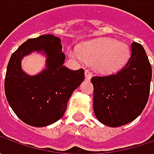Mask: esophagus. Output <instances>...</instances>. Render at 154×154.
Instances as JSON below:
<instances>
[{"label": "esophagus", "mask_w": 154, "mask_h": 154, "mask_svg": "<svg viewBox=\"0 0 154 154\" xmlns=\"http://www.w3.org/2000/svg\"><path fill=\"white\" fill-rule=\"evenodd\" d=\"M92 73L89 71V70H85V77H86V79L87 80H91V78H92Z\"/></svg>", "instance_id": "34e87169"}]
</instances>
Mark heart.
I'll return each instance as SVG.
<instances>
[{
  "label": "heart",
  "instance_id": "1",
  "mask_svg": "<svg viewBox=\"0 0 154 154\" xmlns=\"http://www.w3.org/2000/svg\"><path fill=\"white\" fill-rule=\"evenodd\" d=\"M68 56L79 62L92 63L100 73H109L127 60L128 48L126 44L111 39H96L84 43L80 51L69 50Z\"/></svg>",
  "mask_w": 154,
  "mask_h": 154
}]
</instances>
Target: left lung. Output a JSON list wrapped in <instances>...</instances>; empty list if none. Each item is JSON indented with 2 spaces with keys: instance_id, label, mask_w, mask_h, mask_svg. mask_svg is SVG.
<instances>
[{
  "instance_id": "8db88e82",
  "label": "left lung",
  "mask_w": 154,
  "mask_h": 154,
  "mask_svg": "<svg viewBox=\"0 0 154 154\" xmlns=\"http://www.w3.org/2000/svg\"><path fill=\"white\" fill-rule=\"evenodd\" d=\"M152 67L143 46L131 44V55L117 73L92 77L93 109L109 127L125 125L137 118L149 98Z\"/></svg>"
}]
</instances>
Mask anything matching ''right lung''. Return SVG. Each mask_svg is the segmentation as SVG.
<instances>
[{"mask_svg":"<svg viewBox=\"0 0 154 154\" xmlns=\"http://www.w3.org/2000/svg\"><path fill=\"white\" fill-rule=\"evenodd\" d=\"M61 39L53 35L30 38L13 53L5 77V93L16 116L28 125L45 127L64 115L68 99L84 80V69L71 70L63 65ZM44 51L47 68L38 75L30 76L22 70L23 56Z\"/></svg>","mask_w":154,"mask_h":154,"instance_id":"right-lung-1","label":"right lung"}]
</instances>
